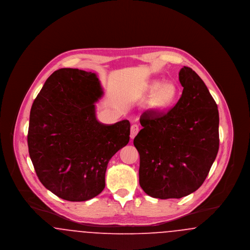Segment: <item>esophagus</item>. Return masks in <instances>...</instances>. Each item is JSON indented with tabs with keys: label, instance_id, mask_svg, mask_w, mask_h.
Masks as SVG:
<instances>
[{
	"label": "esophagus",
	"instance_id": "1",
	"mask_svg": "<svg viewBox=\"0 0 250 250\" xmlns=\"http://www.w3.org/2000/svg\"><path fill=\"white\" fill-rule=\"evenodd\" d=\"M138 132H139V126L137 125H132L130 127V138L132 140L136 137Z\"/></svg>",
	"mask_w": 250,
	"mask_h": 250
}]
</instances>
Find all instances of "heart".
Returning a JSON list of instances; mask_svg holds the SVG:
<instances>
[{
    "instance_id": "b5f03b06",
    "label": "heart",
    "mask_w": 250,
    "mask_h": 250,
    "mask_svg": "<svg viewBox=\"0 0 250 250\" xmlns=\"http://www.w3.org/2000/svg\"><path fill=\"white\" fill-rule=\"evenodd\" d=\"M144 94H151L147 102V109L153 113L165 111L171 107L177 100L179 89L177 84L173 82H164L161 83L159 80H152L144 85Z\"/></svg>"
}]
</instances>
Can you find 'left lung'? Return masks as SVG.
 I'll return each instance as SVG.
<instances>
[{
    "label": "left lung",
    "instance_id": "1",
    "mask_svg": "<svg viewBox=\"0 0 250 250\" xmlns=\"http://www.w3.org/2000/svg\"><path fill=\"white\" fill-rule=\"evenodd\" d=\"M184 87L167 112H143V128L134 139L140 154V186L161 200L180 199L197 190L207 177L219 148L217 105L190 67L179 72Z\"/></svg>",
    "mask_w": 250,
    "mask_h": 250
}]
</instances>
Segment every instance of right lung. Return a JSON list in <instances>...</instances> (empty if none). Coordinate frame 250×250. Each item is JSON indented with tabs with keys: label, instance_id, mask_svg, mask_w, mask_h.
Instances as JSON below:
<instances>
[{
	"label": "right lung",
	"instance_id": "right-lung-1",
	"mask_svg": "<svg viewBox=\"0 0 250 250\" xmlns=\"http://www.w3.org/2000/svg\"><path fill=\"white\" fill-rule=\"evenodd\" d=\"M103 95L95 73H52L30 112L29 155L42 185L69 202L91 200L105 188L107 163L129 142L130 123L104 125L95 116Z\"/></svg>",
	"mask_w": 250,
	"mask_h": 250
}]
</instances>
